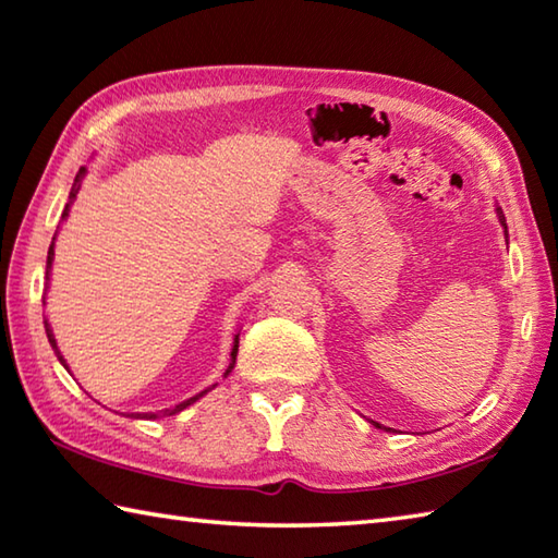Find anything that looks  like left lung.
Wrapping results in <instances>:
<instances>
[{"label": "left lung", "instance_id": "obj_1", "mask_svg": "<svg viewBox=\"0 0 558 558\" xmlns=\"http://www.w3.org/2000/svg\"><path fill=\"white\" fill-rule=\"evenodd\" d=\"M498 215H500V225L505 227V215H502V211L498 209ZM505 231H508V227H505ZM373 424H376V422H373ZM376 427H380V424H376Z\"/></svg>", "mask_w": 558, "mask_h": 558}]
</instances>
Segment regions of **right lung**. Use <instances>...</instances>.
<instances>
[{
  "label": "right lung",
  "mask_w": 558,
  "mask_h": 558,
  "mask_svg": "<svg viewBox=\"0 0 558 558\" xmlns=\"http://www.w3.org/2000/svg\"><path fill=\"white\" fill-rule=\"evenodd\" d=\"M83 175H85V168H80V173H77V178H75V182H73V190H70V197H68V205H65V209H63V217L60 219H65L68 217V211H70V205H73L75 202V197H77V192H80V180H83ZM50 263H53V244H50V248H48V266L46 268H50ZM46 278H48V270H46ZM46 324V333H48V341H50V347H53V351H56V356H58V361L63 363L65 366V359L60 356V351H58V347H56V339H53V331H50V324H48V319L44 322ZM236 351H239V337L234 339V349H231V363H229V368H227V376L231 373V368H234V363H236ZM68 368V366H65ZM207 392V390H205ZM205 392H199V395H195V398H190V400H185V402H180V404H175V408H170V410H160V412H144V414H131V417H146V420H156L158 414H175V412H180V410H185L187 404H192L195 402L197 398H202V395Z\"/></svg>",
  "instance_id": "add662e5"
}]
</instances>
